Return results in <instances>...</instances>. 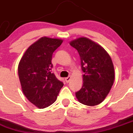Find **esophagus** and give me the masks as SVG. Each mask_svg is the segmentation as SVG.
<instances>
[{
  "mask_svg": "<svg viewBox=\"0 0 133 133\" xmlns=\"http://www.w3.org/2000/svg\"><path fill=\"white\" fill-rule=\"evenodd\" d=\"M71 77L70 76H68V77H67V78H65V82H66L67 83L69 82V81H70V80H71Z\"/></svg>",
  "mask_w": 133,
  "mask_h": 133,
  "instance_id": "obj_1",
  "label": "esophagus"
}]
</instances>
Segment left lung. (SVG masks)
<instances>
[{
    "label": "left lung",
    "mask_w": 133,
    "mask_h": 133,
    "mask_svg": "<svg viewBox=\"0 0 133 133\" xmlns=\"http://www.w3.org/2000/svg\"><path fill=\"white\" fill-rule=\"evenodd\" d=\"M81 60L83 85L75 93L81 104L95 106L106 98L115 80V69L108 52L99 44L86 37L71 41Z\"/></svg>",
    "instance_id": "left-lung-1"
}]
</instances>
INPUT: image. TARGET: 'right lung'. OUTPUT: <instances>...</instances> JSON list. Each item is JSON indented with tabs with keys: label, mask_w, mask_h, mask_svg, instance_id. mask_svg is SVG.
<instances>
[{
	"label": "right lung",
	"mask_w": 133,
	"mask_h": 133,
	"mask_svg": "<svg viewBox=\"0 0 133 133\" xmlns=\"http://www.w3.org/2000/svg\"><path fill=\"white\" fill-rule=\"evenodd\" d=\"M62 42L58 38L42 37L28 48L18 64L22 92L30 102L40 109L53 104L64 85L51 71L53 53Z\"/></svg>",
	"instance_id": "add662e5"
}]
</instances>
